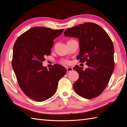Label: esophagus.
Masks as SVG:
<instances>
[{"instance_id": "1", "label": "esophagus", "mask_w": 127, "mask_h": 127, "mask_svg": "<svg viewBox=\"0 0 127 127\" xmlns=\"http://www.w3.org/2000/svg\"><path fill=\"white\" fill-rule=\"evenodd\" d=\"M72 70H73V69H72V67H68V68H66L67 72H71Z\"/></svg>"}]
</instances>
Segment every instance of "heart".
Masks as SVG:
<instances>
[{
    "instance_id": "obj_1",
    "label": "heart",
    "mask_w": 127,
    "mask_h": 127,
    "mask_svg": "<svg viewBox=\"0 0 127 127\" xmlns=\"http://www.w3.org/2000/svg\"><path fill=\"white\" fill-rule=\"evenodd\" d=\"M62 63H65V64H66V63H68V62L65 61H64L62 62Z\"/></svg>"
}]
</instances>
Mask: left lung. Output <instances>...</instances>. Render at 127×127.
<instances>
[{
  "mask_svg": "<svg viewBox=\"0 0 127 127\" xmlns=\"http://www.w3.org/2000/svg\"><path fill=\"white\" fill-rule=\"evenodd\" d=\"M66 37L78 38L80 52L77 59L86 62L88 68L76 65L79 77L73 85L78 95L86 99L99 95L106 88L114 70V47L111 39L100 26L85 23L64 32Z\"/></svg>",
  "mask_w": 127,
  "mask_h": 127,
  "instance_id": "1",
  "label": "left lung"
}]
</instances>
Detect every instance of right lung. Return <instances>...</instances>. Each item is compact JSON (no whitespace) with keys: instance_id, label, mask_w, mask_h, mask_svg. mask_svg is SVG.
Instances as JSON below:
<instances>
[{"instance_id":"right-lung-1","label":"right lung","mask_w":127,"mask_h":127,"mask_svg":"<svg viewBox=\"0 0 127 127\" xmlns=\"http://www.w3.org/2000/svg\"><path fill=\"white\" fill-rule=\"evenodd\" d=\"M63 31L35 27L21 35L13 46L12 66L18 85L34 100L41 102L52 96L59 80L66 74L63 66L47 70L42 63L46 56L50 55L53 40Z\"/></svg>"}]
</instances>
